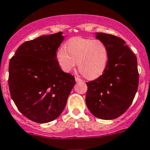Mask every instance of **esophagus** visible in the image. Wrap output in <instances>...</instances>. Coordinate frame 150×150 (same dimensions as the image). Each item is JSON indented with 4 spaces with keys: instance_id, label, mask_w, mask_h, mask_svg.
I'll use <instances>...</instances> for the list:
<instances>
[{
    "instance_id": "esophagus-1",
    "label": "esophagus",
    "mask_w": 150,
    "mask_h": 150,
    "mask_svg": "<svg viewBox=\"0 0 150 150\" xmlns=\"http://www.w3.org/2000/svg\"><path fill=\"white\" fill-rule=\"evenodd\" d=\"M75 81H76V82H81V81H82V80L81 79V78H78V77H75Z\"/></svg>"
}]
</instances>
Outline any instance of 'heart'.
Returning <instances> with one entry per match:
<instances>
[{"label": "heart", "mask_w": 150, "mask_h": 150, "mask_svg": "<svg viewBox=\"0 0 150 150\" xmlns=\"http://www.w3.org/2000/svg\"><path fill=\"white\" fill-rule=\"evenodd\" d=\"M65 47L56 52V59L61 69L69 72L78 62L80 72L86 78L94 79L103 73L108 62V50L104 42L99 40L85 38L71 39Z\"/></svg>", "instance_id": "obj_1"}]
</instances>
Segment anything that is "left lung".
Instances as JSON below:
<instances>
[{
    "instance_id": "obj_1",
    "label": "left lung",
    "mask_w": 150,
    "mask_h": 150,
    "mask_svg": "<svg viewBox=\"0 0 150 150\" xmlns=\"http://www.w3.org/2000/svg\"><path fill=\"white\" fill-rule=\"evenodd\" d=\"M96 38L107 46L108 62L103 75L86 83V103L94 117L114 120L127 110L136 94L137 58L118 36L97 33Z\"/></svg>"
}]
</instances>
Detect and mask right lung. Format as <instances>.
I'll list each match as a JSON object with an SVG mask.
<instances>
[{"instance_id": "add662e5", "label": "right lung", "mask_w": 150, "mask_h": 150, "mask_svg": "<svg viewBox=\"0 0 150 150\" xmlns=\"http://www.w3.org/2000/svg\"><path fill=\"white\" fill-rule=\"evenodd\" d=\"M64 38L59 32L25 42L10 59L11 99L22 114L35 122L58 118L75 84V77L63 72L56 59Z\"/></svg>"}]
</instances>
